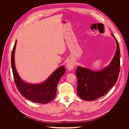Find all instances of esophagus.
<instances>
[{
	"label": "esophagus",
	"instance_id": "obj_1",
	"mask_svg": "<svg viewBox=\"0 0 129 129\" xmlns=\"http://www.w3.org/2000/svg\"><path fill=\"white\" fill-rule=\"evenodd\" d=\"M66 67H67V68L68 71H72V70L74 68V61H72V60L69 61L67 63V64H66Z\"/></svg>",
	"mask_w": 129,
	"mask_h": 129
}]
</instances>
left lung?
<instances>
[{
    "label": "left lung",
    "instance_id": "obj_1",
    "mask_svg": "<svg viewBox=\"0 0 129 129\" xmlns=\"http://www.w3.org/2000/svg\"><path fill=\"white\" fill-rule=\"evenodd\" d=\"M116 43V50L108 66L100 71H93L78 66L76 70L77 77V94L81 99L91 101L108 92L115 84L120 70V50L119 44L111 34Z\"/></svg>",
    "mask_w": 129,
    "mask_h": 129
}]
</instances>
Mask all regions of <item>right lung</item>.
Here are the masks:
<instances>
[{
    "instance_id": "add662e5",
    "label": "right lung",
    "mask_w": 129,
    "mask_h": 129,
    "mask_svg": "<svg viewBox=\"0 0 129 129\" xmlns=\"http://www.w3.org/2000/svg\"><path fill=\"white\" fill-rule=\"evenodd\" d=\"M17 41L12 52L11 66L15 84L19 91L25 98L32 102L46 104L55 98L57 85L60 78L63 76L66 69L63 66L54 71L47 79L40 83H30L22 80L17 72L14 61V54Z\"/></svg>"
}]
</instances>
